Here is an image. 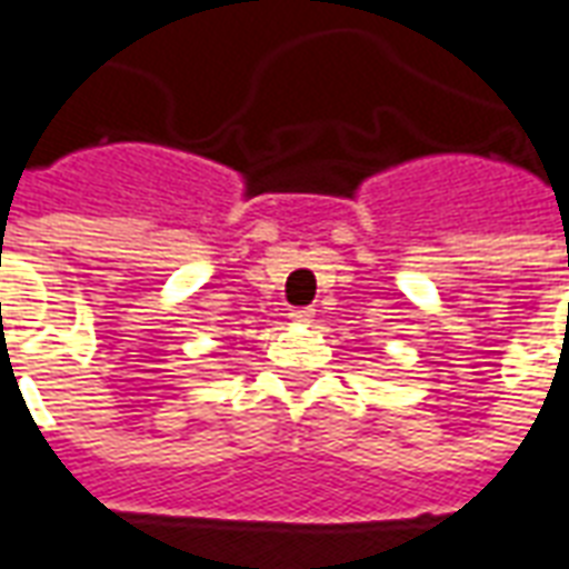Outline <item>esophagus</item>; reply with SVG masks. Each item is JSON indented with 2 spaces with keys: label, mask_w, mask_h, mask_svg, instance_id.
<instances>
[{
  "label": "esophagus",
  "mask_w": 569,
  "mask_h": 569,
  "mask_svg": "<svg viewBox=\"0 0 569 569\" xmlns=\"http://www.w3.org/2000/svg\"><path fill=\"white\" fill-rule=\"evenodd\" d=\"M289 317L296 322H313V308H296Z\"/></svg>",
  "instance_id": "obj_1"
}]
</instances>
